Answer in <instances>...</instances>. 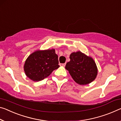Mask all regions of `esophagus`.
Wrapping results in <instances>:
<instances>
[{
  "instance_id": "1",
  "label": "esophagus",
  "mask_w": 121,
  "mask_h": 121,
  "mask_svg": "<svg viewBox=\"0 0 121 121\" xmlns=\"http://www.w3.org/2000/svg\"><path fill=\"white\" fill-rule=\"evenodd\" d=\"M66 63H64V64H60V66H62L65 67V66H66Z\"/></svg>"
}]
</instances>
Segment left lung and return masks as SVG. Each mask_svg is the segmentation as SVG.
I'll return each instance as SVG.
<instances>
[{"mask_svg":"<svg viewBox=\"0 0 121 121\" xmlns=\"http://www.w3.org/2000/svg\"><path fill=\"white\" fill-rule=\"evenodd\" d=\"M69 62L66 64L65 68L76 83L85 85L95 79L97 69L95 61L91 57L78 51L70 55Z\"/></svg>","mask_w":121,"mask_h":121,"instance_id":"left-lung-1","label":"left lung"}]
</instances>
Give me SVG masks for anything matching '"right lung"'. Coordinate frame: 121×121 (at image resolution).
Returning a JSON list of instances; mask_svg holds the SVG:
<instances>
[{"mask_svg": "<svg viewBox=\"0 0 121 121\" xmlns=\"http://www.w3.org/2000/svg\"><path fill=\"white\" fill-rule=\"evenodd\" d=\"M55 49L37 51L26 59L24 71L26 76L34 81H39L48 77L60 66Z\"/></svg>", "mask_w": 121, "mask_h": 121, "instance_id": "obj_1", "label": "right lung"}]
</instances>
